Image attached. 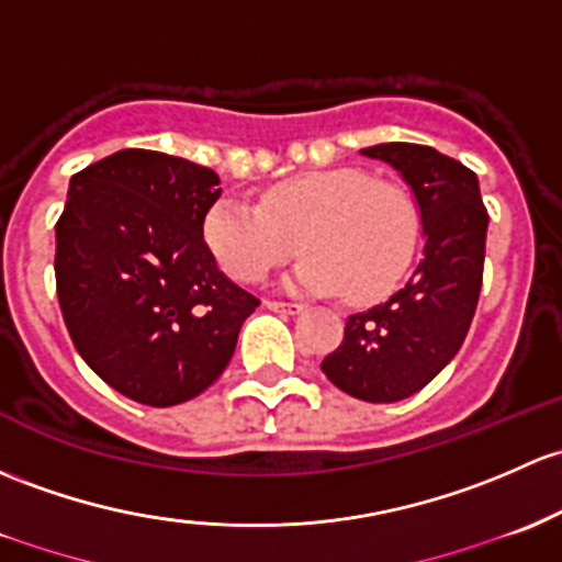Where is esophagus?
<instances>
[{
	"instance_id": "obj_1",
	"label": "esophagus",
	"mask_w": 562,
	"mask_h": 562,
	"mask_svg": "<svg viewBox=\"0 0 562 562\" xmlns=\"http://www.w3.org/2000/svg\"><path fill=\"white\" fill-rule=\"evenodd\" d=\"M263 306L271 312H280V315H299V312H304L301 304H285V301H263Z\"/></svg>"
}]
</instances>
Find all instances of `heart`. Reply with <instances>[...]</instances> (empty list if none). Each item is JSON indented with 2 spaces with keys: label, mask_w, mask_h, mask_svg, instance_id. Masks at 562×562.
Returning <instances> with one entry per match:
<instances>
[{
  "label": "heart",
  "mask_w": 562,
  "mask_h": 562,
  "mask_svg": "<svg viewBox=\"0 0 562 562\" xmlns=\"http://www.w3.org/2000/svg\"><path fill=\"white\" fill-rule=\"evenodd\" d=\"M420 212L395 182L339 167L277 182L261 206L221 196L204 215V241L239 282H261L296 250L288 288L350 304L390 296L415 261Z\"/></svg>",
  "instance_id": "heart-1"
}]
</instances>
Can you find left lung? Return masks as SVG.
<instances>
[{
  "instance_id": "8db88e82",
  "label": "left lung",
  "mask_w": 562,
  "mask_h": 562,
  "mask_svg": "<svg viewBox=\"0 0 562 562\" xmlns=\"http://www.w3.org/2000/svg\"><path fill=\"white\" fill-rule=\"evenodd\" d=\"M360 153L390 164L412 188L425 247L401 291L347 317L345 339L321 369L352 398L393 404L428 385L469 334L482 291L487 210L476 175L434 147L385 142Z\"/></svg>"
}]
</instances>
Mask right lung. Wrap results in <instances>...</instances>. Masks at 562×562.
<instances>
[{
	"label": "right lung",
	"instance_id": "obj_1",
	"mask_svg": "<svg viewBox=\"0 0 562 562\" xmlns=\"http://www.w3.org/2000/svg\"><path fill=\"white\" fill-rule=\"evenodd\" d=\"M212 169L117 150L69 180L56 223V291L80 358L126 398L175 406L204 393L261 304L204 241L221 199Z\"/></svg>",
	"mask_w": 562,
	"mask_h": 562
}]
</instances>
